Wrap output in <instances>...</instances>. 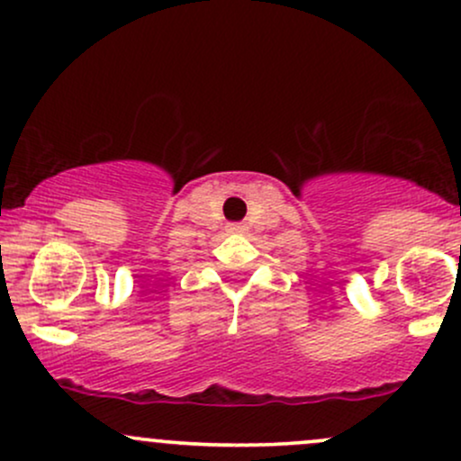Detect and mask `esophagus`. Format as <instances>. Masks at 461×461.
Instances as JSON below:
<instances>
[{"instance_id": "obj_1", "label": "esophagus", "mask_w": 461, "mask_h": 461, "mask_svg": "<svg viewBox=\"0 0 461 461\" xmlns=\"http://www.w3.org/2000/svg\"><path fill=\"white\" fill-rule=\"evenodd\" d=\"M227 231H231V234H240V231H245V225H242V222H230V225H227Z\"/></svg>"}]
</instances>
